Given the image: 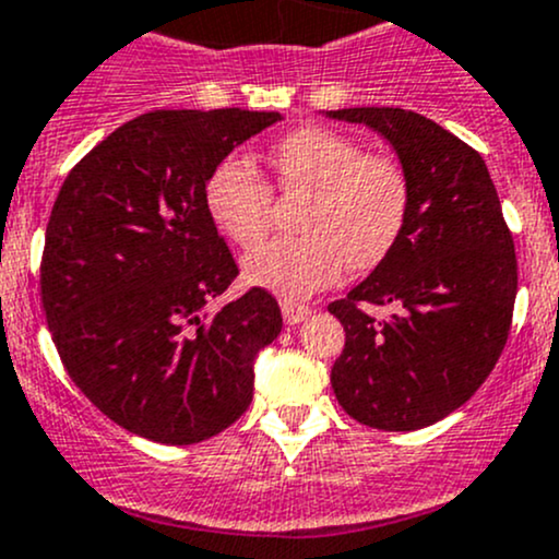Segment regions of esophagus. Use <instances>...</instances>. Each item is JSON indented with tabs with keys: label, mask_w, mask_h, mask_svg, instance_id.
I'll return each instance as SVG.
<instances>
[{
	"label": "esophagus",
	"mask_w": 559,
	"mask_h": 559,
	"mask_svg": "<svg viewBox=\"0 0 559 559\" xmlns=\"http://www.w3.org/2000/svg\"><path fill=\"white\" fill-rule=\"evenodd\" d=\"M281 313H284V321H286V324L295 326V324H299V321L308 319V316L313 313V310H310L308 305L292 302V299H281Z\"/></svg>",
	"instance_id": "34e87169"
}]
</instances>
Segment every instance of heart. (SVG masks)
I'll list each match as a JSON object with an SVG mask.
<instances>
[{
	"label": "heart",
	"instance_id": "obj_1",
	"mask_svg": "<svg viewBox=\"0 0 559 559\" xmlns=\"http://www.w3.org/2000/svg\"><path fill=\"white\" fill-rule=\"evenodd\" d=\"M273 185L305 192L295 238H278L243 262L246 278L281 297H308L343 273L374 267L407 219L409 185L402 166L367 155L345 133L308 126L267 152ZM203 203L216 230L238 249H257L273 225V190L257 168L227 157L209 174Z\"/></svg>",
	"mask_w": 559,
	"mask_h": 559
}]
</instances>
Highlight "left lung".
<instances>
[{
	"mask_svg": "<svg viewBox=\"0 0 559 559\" xmlns=\"http://www.w3.org/2000/svg\"><path fill=\"white\" fill-rule=\"evenodd\" d=\"M326 115L378 131L409 185L396 243L329 305L345 326L334 396L364 426L415 431L466 404L503 354L516 297L514 240L490 171L466 141L409 109ZM364 304H393L397 313L378 322Z\"/></svg>",
	"mask_w": 559,
	"mask_h": 559,
	"instance_id": "left-lung-1",
	"label": "left lung"
}]
</instances>
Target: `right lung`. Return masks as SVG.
<instances>
[{"mask_svg": "<svg viewBox=\"0 0 559 559\" xmlns=\"http://www.w3.org/2000/svg\"><path fill=\"white\" fill-rule=\"evenodd\" d=\"M278 111L157 109L72 168L52 203L39 286L74 385L126 431L195 444L254 396V356L281 310L254 286L209 310L238 275L203 203L209 174Z\"/></svg>", "mask_w": 559, "mask_h": 559, "instance_id": "obj_1", "label": "right lung"}]
</instances>
